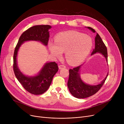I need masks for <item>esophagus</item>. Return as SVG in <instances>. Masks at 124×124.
I'll return each mask as SVG.
<instances>
[{"label":"esophagus","instance_id":"esophagus-1","mask_svg":"<svg viewBox=\"0 0 124 124\" xmlns=\"http://www.w3.org/2000/svg\"><path fill=\"white\" fill-rule=\"evenodd\" d=\"M66 66L63 65H60L59 66V69H64V68H65Z\"/></svg>","mask_w":124,"mask_h":124}]
</instances>
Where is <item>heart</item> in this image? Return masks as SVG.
<instances>
[{
  "label": "heart",
  "instance_id": "b5f03b06",
  "mask_svg": "<svg viewBox=\"0 0 124 124\" xmlns=\"http://www.w3.org/2000/svg\"><path fill=\"white\" fill-rule=\"evenodd\" d=\"M54 42H48L51 54L57 58H60L63 52H65L66 60L72 66L82 63L93 46L92 38L75 31L60 32L55 37Z\"/></svg>",
  "mask_w": 124,
  "mask_h": 124
}]
</instances>
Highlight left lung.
I'll list each match as a JSON object with an SVG mask.
<instances>
[{
    "label": "left lung",
    "instance_id": "1",
    "mask_svg": "<svg viewBox=\"0 0 124 124\" xmlns=\"http://www.w3.org/2000/svg\"><path fill=\"white\" fill-rule=\"evenodd\" d=\"M93 32H96L94 29L90 27H86ZM95 37V48L91 55L96 53L101 54L105 58L108 63L107 49L105 44L102 41L100 35L96 33ZM83 65V64H82ZM82 65L73 69H69V76L67 86L70 93L73 96L78 99H84L96 93L101 89L106 80L108 73L101 83L96 85H90L84 83L81 79L80 75V69Z\"/></svg>",
    "mask_w": 124,
    "mask_h": 124
}]
</instances>
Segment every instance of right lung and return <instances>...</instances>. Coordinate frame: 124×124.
I'll use <instances>...</instances> for the list:
<instances>
[{"mask_svg": "<svg viewBox=\"0 0 124 124\" xmlns=\"http://www.w3.org/2000/svg\"><path fill=\"white\" fill-rule=\"evenodd\" d=\"M49 25H37L24 31L19 38L14 55V70L18 81L30 93L39 95L44 93L50 87L54 76L58 71L55 62L46 63L37 75L27 76L23 73L17 66V56L21 45L25 42L35 41L41 42L46 46L49 38Z\"/></svg>", "mask_w": 124, "mask_h": 124, "instance_id": "right-lung-1", "label": "right lung"}]
</instances>
